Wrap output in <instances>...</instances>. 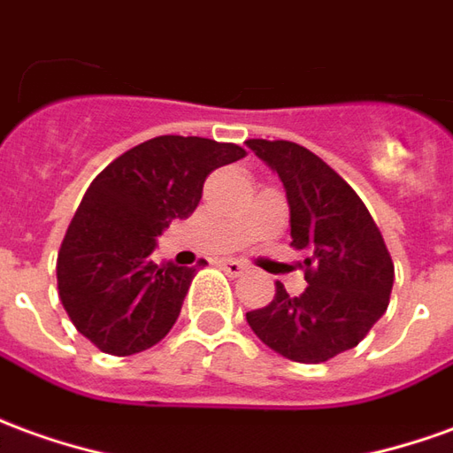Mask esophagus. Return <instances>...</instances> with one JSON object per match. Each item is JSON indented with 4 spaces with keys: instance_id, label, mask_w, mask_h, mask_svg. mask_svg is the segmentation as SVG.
Returning a JSON list of instances; mask_svg holds the SVG:
<instances>
[{
    "instance_id": "34e87169",
    "label": "esophagus",
    "mask_w": 453,
    "mask_h": 453,
    "mask_svg": "<svg viewBox=\"0 0 453 453\" xmlns=\"http://www.w3.org/2000/svg\"><path fill=\"white\" fill-rule=\"evenodd\" d=\"M220 267H223L230 277H240V274H245V272H248V265H242L240 259H223V262H220Z\"/></svg>"
}]
</instances>
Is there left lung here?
<instances>
[{"instance_id":"obj_1","label":"left lung","mask_w":453,"mask_h":453,"mask_svg":"<svg viewBox=\"0 0 453 453\" xmlns=\"http://www.w3.org/2000/svg\"><path fill=\"white\" fill-rule=\"evenodd\" d=\"M280 173L309 287L289 296L277 281L267 306L248 311L255 336L296 363H324L358 346L390 303L395 265L358 194L324 159L287 139H248Z\"/></svg>"}]
</instances>
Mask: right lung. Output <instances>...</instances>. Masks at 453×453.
I'll use <instances>...</instances> for the list:
<instances>
[{"mask_svg":"<svg viewBox=\"0 0 453 453\" xmlns=\"http://www.w3.org/2000/svg\"><path fill=\"white\" fill-rule=\"evenodd\" d=\"M245 154L230 142L164 134L95 176L56 262L63 309L95 348L134 356L172 331L201 262L157 265V237L194 213L208 173Z\"/></svg>","mask_w":453,"mask_h":453,"instance_id":"obj_1","label":"right lung"}]
</instances>
